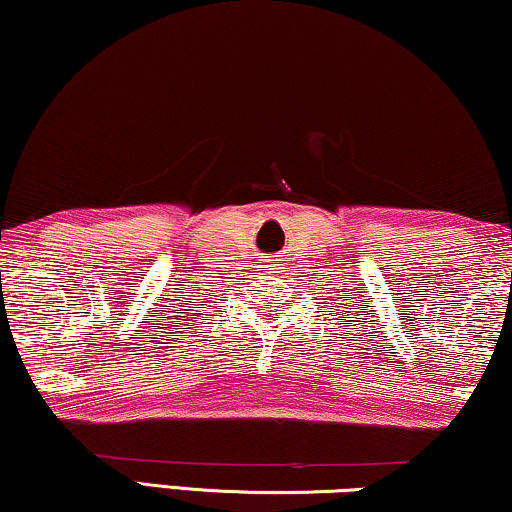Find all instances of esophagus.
<instances>
[{
  "instance_id": "34e87169",
  "label": "esophagus",
  "mask_w": 512,
  "mask_h": 512,
  "mask_svg": "<svg viewBox=\"0 0 512 512\" xmlns=\"http://www.w3.org/2000/svg\"><path fill=\"white\" fill-rule=\"evenodd\" d=\"M279 265H281V263L277 261V258H268V261L263 263V268L268 270V272H277V270H279Z\"/></svg>"
}]
</instances>
